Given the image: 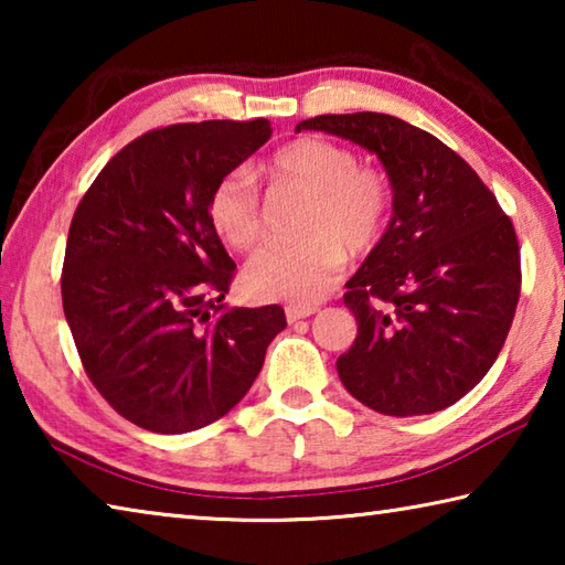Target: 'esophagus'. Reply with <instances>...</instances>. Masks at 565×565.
<instances>
[{
	"label": "esophagus",
	"instance_id": "34e87169",
	"mask_svg": "<svg viewBox=\"0 0 565 565\" xmlns=\"http://www.w3.org/2000/svg\"><path fill=\"white\" fill-rule=\"evenodd\" d=\"M319 311V306H313V303H309V306H286V321L289 323H294V321H299V319H309L311 313H317Z\"/></svg>",
	"mask_w": 565,
	"mask_h": 565
}]
</instances>
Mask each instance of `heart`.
Instances as JSON below:
<instances>
[{
	"instance_id": "1",
	"label": "heart",
	"mask_w": 565,
	"mask_h": 565,
	"mask_svg": "<svg viewBox=\"0 0 565 565\" xmlns=\"http://www.w3.org/2000/svg\"><path fill=\"white\" fill-rule=\"evenodd\" d=\"M269 171L276 181L311 194L299 244L262 248L244 269L246 291L256 299L309 306L319 301L347 262L374 248L386 232L394 189L379 169L359 167V157L337 141L306 137L274 151ZM209 224L236 252L262 238V199L254 179L234 169L216 181L206 202Z\"/></svg>"
}]
</instances>
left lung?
<instances>
[{
  "instance_id": "obj_1",
  "label": "left lung",
  "mask_w": 565,
  "mask_h": 565,
  "mask_svg": "<svg viewBox=\"0 0 565 565\" xmlns=\"http://www.w3.org/2000/svg\"><path fill=\"white\" fill-rule=\"evenodd\" d=\"M349 139L384 164L394 216L343 303L359 333L341 384L386 416L434 414L499 359L521 296V252L491 189L434 134L376 111L296 124Z\"/></svg>"
}]
</instances>
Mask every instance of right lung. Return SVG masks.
Instances as JSON below:
<instances>
[{
	"label": "right lung",
	"mask_w": 565,
	"mask_h": 565,
	"mask_svg": "<svg viewBox=\"0 0 565 565\" xmlns=\"http://www.w3.org/2000/svg\"><path fill=\"white\" fill-rule=\"evenodd\" d=\"M269 137V119L147 131L76 206L64 317L92 384L147 431L186 434L228 414L286 329L276 303H222L236 264L206 214L216 181Z\"/></svg>",
	"instance_id": "add662e5"
}]
</instances>
